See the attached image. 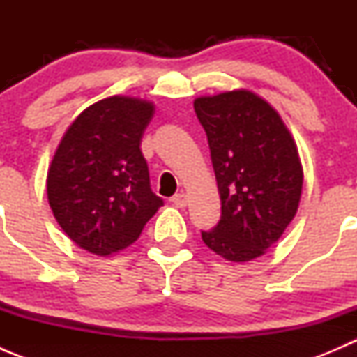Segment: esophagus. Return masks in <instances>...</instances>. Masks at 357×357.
I'll list each match as a JSON object with an SVG mask.
<instances>
[{"label":"esophagus","mask_w":357,"mask_h":357,"mask_svg":"<svg viewBox=\"0 0 357 357\" xmlns=\"http://www.w3.org/2000/svg\"><path fill=\"white\" fill-rule=\"evenodd\" d=\"M171 202L176 205V207L183 208V207H186V204H188V197H186L185 193H178V195L172 197Z\"/></svg>","instance_id":"34e87169"}]
</instances>
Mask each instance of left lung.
<instances>
[{"mask_svg": "<svg viewBox=\"0 0 357 357\" xmlns=\"http://www.w3.org/2000/svg\"><path fill=\"white\" fill-rule=\"evenodd\" d=\"M193 107L221 197V219L202 240L226 261L261 257L297 214L304 172L295 139L278 112L248 89L199 96Z\"/></svg>", "mask_w": 357, "mask_h": 357, "instance_id": "obj_1", "label": "left lung"}]
</instances>
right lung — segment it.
Here are the masks:
<instances>
[{"label":"right lung","mask_w":357,"mask_h":357,"mask_svg":"<svg viewBox=\"0 0 357 357\" xmlns=\"http://www.w3.org/2000/svg\"><path fill=\"white\" fill-rule=\"evenodd\" d=\"M153 112L149 100L103 98L74 119L55 150L46 176L50 207L89 254L109 257L132 245L164 205L139 149Z\"/></svg>","instance_id":"add662e5"}]
</instances>
